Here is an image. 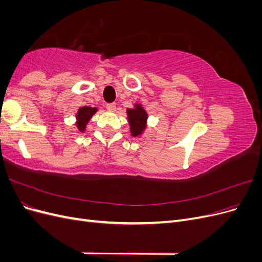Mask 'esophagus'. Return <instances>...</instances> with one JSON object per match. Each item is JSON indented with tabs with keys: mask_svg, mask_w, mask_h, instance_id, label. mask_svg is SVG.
<instances>
[{
	"mask_svg": "<svg viewBox=\"0 0 262 262\" xmlns=\"http://www.w3.org/2000/svg\"><path fill=\"white\" fill-rule=\"evenodd\" d=\"M107 109L109 110V112H115V110L117 109V105L115 104V102H112V104H107Z\"/></svg>",
	"mask_w": 262,
	"mask_h": 262,
	"instance_id": "34e87169",
	"label": "esophagus"
}]
</instances>
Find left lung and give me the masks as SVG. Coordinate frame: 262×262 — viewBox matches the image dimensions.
Masks as SVG:
<instances>
[{
  "label": "left lung",
  "mask_w": 262,
  "mask_h": 262,
  "mask_svg": "<svg viewBox=\"0 0 262 262\" xmlns=\"http://www.w3.org/2000/svg\"><path fill=\"white\" fill-rule=\"evenodd\" d=\"M126 114H128V121L130 124V131L132 137L141 136L146 128L147 114L145 109L140 104H136L134 108L126 109Z\"/></svg>",
  "instance_id": "8db88e82"
}]
</instances>
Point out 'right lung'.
Segmentation results:
<instances>
[{
    "mask_svg": "<svg viewBox=\"0 0 262 262\" xmlns=\"http://www.w3.org/2000/svg\"><path fill=\"white\" fill-rule=\"evenodd\" d=\"M97 108H93V107H81L80 109L77 110L76 114V126L78 131L84 132L86 129V124L89 123V121L91 120V118L96 114Z\"/></svg>",
    "mask_w": 262,
    "mask_h": 262,
    "instance_id": "right-lung-1",
    "label": "right lung"
}]
</instances>
